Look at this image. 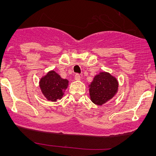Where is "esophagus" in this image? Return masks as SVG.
Returning <instances> with one entry per match:
<instances>
[{"mask_svg": "<svg viewBox=\"0 0 156 156\" xmlns=\"http://www.w3.org/2000/svg\"><path fill=\"white\" fill-rule=\"evenodd\" d=\"M74 79H75V80L76 81H80L81 80V76L80 74H76L75 76H74Z\"/></svg>", "mask_w": 156, "mask_h": 156, "instance_id": "1", "label": "esophagus"}]
</instances>
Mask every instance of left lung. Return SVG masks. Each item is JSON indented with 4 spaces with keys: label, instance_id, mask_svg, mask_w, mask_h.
Wrapping results in <instances>:
<instances>
[{
    "label": "left lung",
    "instance_id": "obj_1",
    "mask_svg": "<svg viewBox=\"0 0 156 156\" xmlns=\"http://www.w3.org/2000/svg\"><path fill=\"white\" fill-rule=\"evenodd\" d=\"M88 87L91 101L101 106L113 99L118 92L119 82L108 72H100Z\"/></svg>",
    "mask_w": 156,
    "mask_h": 156
}]
</instances>
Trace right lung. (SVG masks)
I'll list each match as a JSON object with an SVG mask.
<instances>
[{
  "label": "right lung",
  "instance_id": "obj_1",
  "mask_svg": "<svg viewBox=\"0 0 156 156\" xmlns=\"http://www.w3.org/2000/svg\"><path fill=\"white\" fill-rule=\"evenodd\" d=\"M69 85V81L62 79L54 70H50L45 75L42 76L39 86L42 94L50 101L60 100L65 94Z\"/></svg>",
  "mask_w": 156,
  "mask_h": 156
}]
</instances>
